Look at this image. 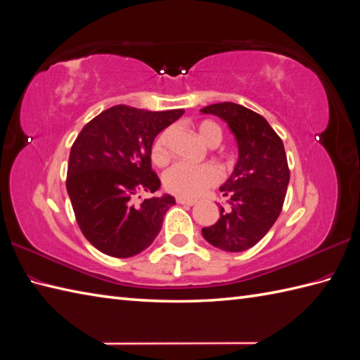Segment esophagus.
Masks as SVG:
<instances>
[{
	"instance_id": "esophagus-1",
	"label": "esophagus",
	"mask_w": 360,
	"mask_h": 360,
	"mask_svg": "<svg viewBox=\"0 0 360 360\" xmlns=\"http://www.w3.org/2000/svg\"><path fill=\"white\" fill-rule=\"evenodd\" d=\"M176 202L178 204H186V205H193L196 202V199H190V198H184V196H176Z\"/></svg>"
}]
</instances>
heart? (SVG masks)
Returning a JSON list of instances; mask_svg holds the SVG:
<instances>
[{
  "mask_svg": "<svg viewBox=\"0 0 360 360\" xmlns=\"http://www.w3.org/2000/svg\"><path fill=\"white\" fill-rule=\"evenodd\" d=\"M196 133L200 141L207 146H218L222 139V131L218 124L213 121H202L196 125ZM170 139L172 130H162L153 142L152 160L156 164H162L170 156ZM221 179V172L213 164L190 165L178 162L172 165L164 174V186L172 193L184 198H196L204 193L207 188L213 187Z\"/></svg>",
  "mask_w": 360,
  "mask_h": 360,
  "instance_id": "1",
  "label": "heart"
}]
</instances>
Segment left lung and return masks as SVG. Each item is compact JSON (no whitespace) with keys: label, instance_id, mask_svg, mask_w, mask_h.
<instances>
[{"label":"left lung","instance_id":"1","mask_svg":"<svg viewBox=\"0 0 360 360\" xmlns=\"http://www.w3.org/2000/svg\"><path fill=\"white\" fill-rule=\"evenodd\" d=\"M200 112L227 122L239 148L235 170L221 187L229 210L221 207L219 219L202 229V236L224 252H244L269 233L282 212L290 182L285 148L264 116L244 105L219 103Z\"/></svg>","mask_w":360,"mask_h":360}]
</instances>
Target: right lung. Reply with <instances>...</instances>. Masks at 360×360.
<instances>
[{
  "mask_svg": "<svg viewBox=\"0 0 360 360\" xmlns=\"http://www.w3.org/2000/svg\"><path fill=\"white\" fill-rule=\"evenodd\" d=\"M182 115V108L148 112L115 105L87 122L75 139L65 187L82 235L99 252L131 257L161 231L174 198H150L136 205L133 196L160 188L150 160L152 144Z\"/></svg>",
  "mask_w": 360,
  "mask_h": 360,
  "instance_id": "obj_1",
  "label": "right lung"
}]
</instances>
